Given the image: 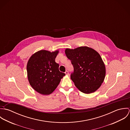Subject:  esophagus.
Returning <instances> with one entry per match:
<instances>
[{"instance_id": "obj_1", "label": "esophagus", "mask_w": 130, "mask_h": 130, "mask_svg": "<svg viewBox=\"0 0 130 130\" xmlns=\"http://www.w3.org/2000/svg\"><path fill=\"white\" fill-rule=\"evenodd\" d=\"M65 74L66 75H69V72H68V71H66V72H65Z\"/></svg>"}]
</instances>
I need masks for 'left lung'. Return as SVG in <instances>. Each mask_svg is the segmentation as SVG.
Wrapping results in <instances>:
<instances>
[{"label": "left lung", "instance_id": "left-lung-1", "mask_svg": "<svg viewBox=\"0 0 130 130\" xmlns=\"http://www.w3.org/2000/svg\"><path fill=\"white\" fill-rule=\"evenodd\" d=\"M65 53L74 67L71 78L75 87L85 93L96 91L106 75L105 65L100 54L87 46L67 48Z\"/></svg>", "mask_w": 130, "mask_h": 130}]
</instances>
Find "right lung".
Segmentation results:
<instances>
[{
	"label": "right lung",
	"instance_id": "right-lung-1",
	"mask_svg": "<svg viewBox=\"0 0 130 130\" xmlns=\"http://www.w3.org/2000/svg\"><path fill=\"white\" fill-rule=\"evenodd\" d=\"M58 51L50 52L41 50L32 55L27 64V77L32 88L37 92L48 95L57 88L66 74L59 71L55 59Z\"/></svg>",
	"mask_w": 130,
	"mask_h": 130
}]
</instances>
